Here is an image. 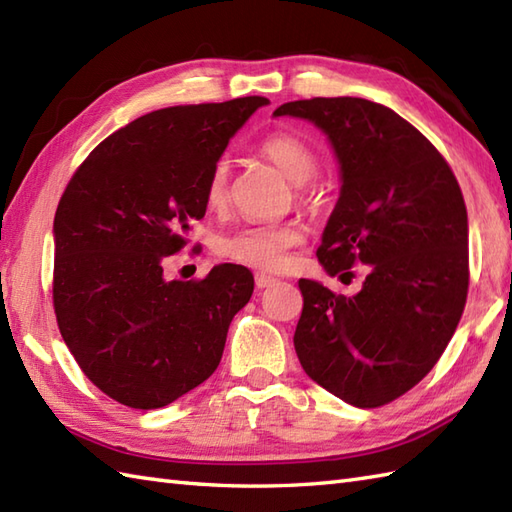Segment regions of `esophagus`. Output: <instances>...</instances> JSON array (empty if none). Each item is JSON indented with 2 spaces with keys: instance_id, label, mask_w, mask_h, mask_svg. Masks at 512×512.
I'll list each match as a JSON object with an SVG mask.
<instances>
[{
  "instance_id": "34e87169",
  "label": "esophagus",
  "mask_w": 512,
  "mask_h": 512,
  "mask_svg": "<svg viewBox=\"0 0 512 512\" xmlns=\"http://www.w3.org/2000/svg\"><path fill=\"white\" fill-rule=\"evenodd\" d=\"M275 277H270V275H264V273H257L255 275V286L262 290V288H268V286H273L275 284Z\"/></svg>"
}]
</instances>
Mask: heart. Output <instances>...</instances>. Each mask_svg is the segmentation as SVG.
I'll return each mask as SVG.
<instances>
[{"mask_svg": "<svg viewBox=\"0 0 512 512\" xmlns=\"http://www.w3.org/2000/svg\"><path fill=\"white\" fill-rule=\"evenodd\" d=\"M262 154L273 160L286 176L299 184L301 200H310L317 187L310 182L319 173L321 158L310 143L290 132H277L264 138ZM231 200V162L217 158L204 182V202L211 211H224ZM303 242V228L297 222L244 224L217 235L215 253L239 266L266 273H277L288 264L290 250Z\"/></svg>", "mask_w": 512, "mask_h": 512, "instance_id": "obj_1", "label": "heart"}]
</instances>
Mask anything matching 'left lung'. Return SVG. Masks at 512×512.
<instances>
[{"label":"left lung","mask_w":512,"mask_h":512,"mask_svg":"<svg viewBox=\"0 0 512 512\" xmlns=\"http://www.w3.org/2000/svg\"><path fill=\"white\" fill-rule=\"evenodd\" d=\"M308 118L341 162V198L317 250L354 297L299 279L295 350L306 374L354 407L407 394L447 350L469 295V220L449 162L389 107L354 96L284 103Z\"/></svg>","instance_id":"obj_1"}]
</instances>
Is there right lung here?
Wrapping results in <instances>:
<instances>
[{
	"instance_id": "add662e5",
	"label": "right lung",
	"mask_w": 512,
	"mask_h": 512,
	"mask_svg": "<svg viewBox=\"0 0 512 512\" xmlns=\"http://www.w3.org/2000/svg\"><path fill=\"white\" fill-rule=\"evenodd\" d=\"M264 96L176 105L92 149L54 215L52 306L65 345L105 396L158 409L209 378L253 275L237 264L165 281L162 262L206 213L204 182Z\"/></svg>"
}]
</instances>
